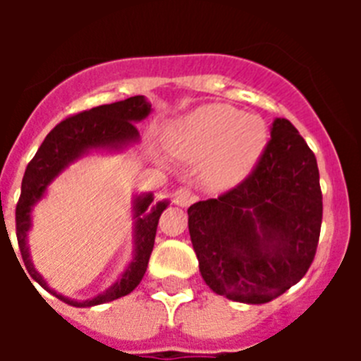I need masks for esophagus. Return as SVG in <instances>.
I'll use <instances>...</instances> for the list:
<instances>
[{
    "instance_id": "esophagus-1",
    "label": "esophagus",
    "mask_w": 361,
    "mask_h": 361,
    "mask_svg": "<svg viewBox=\"0 0 361 361\" xmlns=\"http://www.w3.org/2000/svg\"><path fill=\"white\" fill-rule=\"evenodd\" d=\"M195 199L197 197L191 193L190 188H178L173 193V202L177 204V206H183V208L190 206L191 202H195Z\"/></svg>"
}]
</instances>
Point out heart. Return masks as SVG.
Here are the masks:
<instances>
[{"instance_id":"obj_1","label":"heart","mask_w":361,"mask_h":361,"mask_svg":"<svg viewBox=\"0 0 361 361\" xmlns=\"http://www.w3.org/2000/svg\"><path fill=\"white\" fill-rule=\"evenodd\" d=\"M166 145L183 161H202L204 186L226 191L253 171L267 145V128L260 117L242 116L228 104H204L171 126Z\"/></svg>"}]
</instances>
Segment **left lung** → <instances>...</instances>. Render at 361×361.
I'll list each match as a JSON object with an SVG mask.
<instances>
[{
    "label": "left lung",
    "mask_w": 361,
    "mask_h": 361,
    "mask_svg": "<svg viewBox=\"0 0 361 361\" xmlns=\"http://www.w3.org/2000/svg\"><path fill=\"white\" fill-rule=\"evenodd\" d=\"M322 209L314 153L288 119H275L253 171L233 190L188 209L204 282L242 304L283 295L311 267Z\"/></svg>",
    "instance_id": "8db88e82"
}]
</instances>
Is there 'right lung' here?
<instances>
[{
    "mask_svg": "<svg viewBox=\"0 0 361 361\" xmlns=\"http://www.w3.org/2000/svg\"><path fill=\"white\" fill-rule=\"evenodd\" d=\"M149 111H152V104L146 101L145 95H135V97L95 106L92 110L66 117L44 137L43 145L39 146L37 153L25 170L21 197L16 206V235H18L19 251H21L23 262L32 279L36 280L41 288L73 307H92V305L106 304L111 300L126 296L139 286L146 273V267H148L149 255L153 251L159 219H161V213L168 208V202L162 200L152 208L149 206L153 202L152 193L135 197L133 200V213H135L133 215L135 219L133 260L114 286H110L106 291H103L95 298L85 300V302L57 295L54 289L49 288V283L44 282L43 276L37 273L32 264L27 244L28 229L32 226V208L36 206L37 200L43 199L49 184L70 162L78 161L90 149H123L124 146L137 142L139 132L135 128V123L146 119Z\"/></svg>",
    "mask_w": 361,
    "mask_h": 361,
    "instance_id": "add662e5",
    "label": "right lung"
}]
</instances>
